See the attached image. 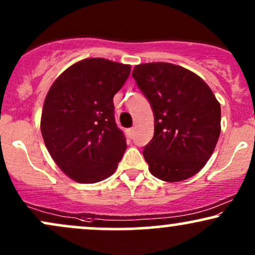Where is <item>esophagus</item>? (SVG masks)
<instances>
[{
  "label": "esophagus",
  "instance_id": "34e87169",
  "mask_svg": "<svg viewBox=\"0 0 255 255\" xmlns=\"http://www.w3.org/2000/svg\"><path fill=\"white\" fill-rule=\"evenodd\" d=\"M126 133H127V136L128 137H133V135H134V128H129V129H127L126 130Z\"/></svg>",
  "mask_w": 255,
  "mask_h": 255
}]
</instances>
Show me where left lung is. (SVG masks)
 I'll use <instances>...</instances> for the list:
<instances>
[{
	"label": "left lung",
	"mask_w": 255,
	"mask_h": 255,
	"mask_svg": "<svg viewBox=\"0 0 255 255\" xmlns=\"http://www.w3.org/2000/svg\"><path fill=\"white\" fill-rule=\"evenodd\" d=\"M131 75L154 115V135L142 151L148 170L165 182L194 176L221 134V104L212 90L195 73L172 63L137 64Z\"/></svg>",
	"instance_id": "8db88e82"
}]
</instances>
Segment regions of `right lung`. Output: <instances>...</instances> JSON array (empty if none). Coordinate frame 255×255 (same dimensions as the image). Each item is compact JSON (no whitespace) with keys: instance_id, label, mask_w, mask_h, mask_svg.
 I'll return each instance as SVG.
<instances>
[{"instance_id":"right-lung-1","label":"right lung","mask_w":255,"mask_h":255,"mask_svg":"<svg viewBox=\"0 0 255 255\" xmlns=\"http://www.w3.org/2000/svg\"><path fill=\"white\" fill-rule=\"evenodd\" d=\"M129 74V64L85 58L51 85L40 130L51 158L72 180L96 183L118 168L127 144L116 126L113 98Z\"/></svg>"}]
</instances>
